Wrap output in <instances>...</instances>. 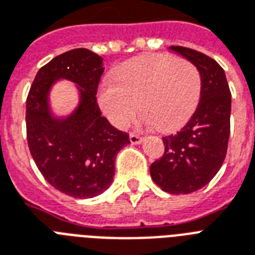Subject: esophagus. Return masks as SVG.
<instances>
[{"mask_svg": "<svg viewBox=\"0 0 255 255\" xmlns=\"http://www.w3.org/2000/svg\"><path fill=\"white\" fill-rule=\"evenodd\" d=\"M130 142H131V143L133 144H139V143H142V137H140V135H138V134H130Z\"/></svg>", "mask_w": 255, "mask_h": 255, "instance_id": "34e87169", "label": "esophagus"}]
</instances>
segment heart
<instances>
[{
  "instance_id": "obj_1",
  "label": "heart",
  "mask_w": 255,
  "mask_h": 255,
  "mask_svg": "<svg viewBox=\"0 0 255 255\" xmlns=\"http://www.w3.org/2000/svg\"><path fill=\"white\" fill-rule=\"evenodd\" d=\"M97 91L105 117L120 129L129 125L139 105L140 121L166 133L185 125L201 96L200 72L188 60L147 54L122 63ZM138 104H137L136 103Z\"/></svg>"
}]
</instances>
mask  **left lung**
<instances>
[{
	"label": "left lung",
	"instance_id": "left-lung-1",
	"mask_svg": "<svg viewBox=\"0 0 255 255\" xmlns=\"http://www.w3.org/2000/svg\"><path fill=\"white\" fill-rule=\"evenodd\" d=\"M196 67L201 96L196 111L176 134L163 137L164 154L150 166L156 185L172 195L191 193L211 182L223 166L231 134L232 95L220 64L199 51L168 48Z\"/></svg>",
	"mask_w": 255,
	"mask_h": 255
}]
</instances>
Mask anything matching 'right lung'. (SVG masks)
Here are the masks:
<instances>
[{
    "instance_id": "obj_1",
    "label": "right lung",
    "mask_w": 255,
    "mask_h": 255,
    "mask_svg": "<svg viewBox=\"0 0 255 255\" xmlns=\"http://www.w3.org/2000/svg\"><path fill=\"white\" fill-rule=\"evenodd\" d=\"M103 72V58L91 50L67 51L38 71L26 100L32 159L54 188L76 199L99 196L111 187L116 156L130 143L129 134L101 116L96 93ZM62 80L75 84L79 101L70 114L59 116L49 96Z\"/></svg>"
}]
</instances>
